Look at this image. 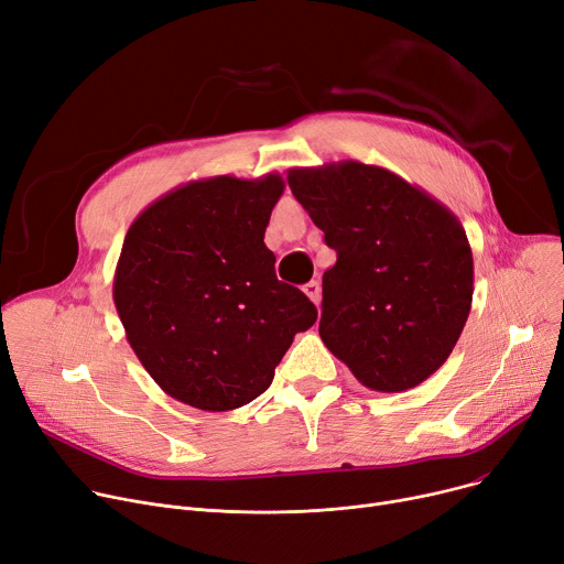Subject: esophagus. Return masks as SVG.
<instances>
[{"mask_svg":"<svg viewBox=\"0 0 564 564\" xmlns=\"http://www.w3.org/2000/svg\"><path fill=\"white\" fill-rule=\"evenodd\" d=\"M305 293H307V297H310V301L314 303V305H318L321 303V284L316 282V280H312V282H307L305 284V289H303Z\"/></svg>","mask_w":564,"mask_h":564,"instance_id":"34e87169","label":"esophagus"}]
</instances>
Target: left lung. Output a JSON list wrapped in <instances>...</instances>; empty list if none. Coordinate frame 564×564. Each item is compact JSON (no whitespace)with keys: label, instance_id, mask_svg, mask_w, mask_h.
<instances>
[{"label":"left lung","instance_id":"8db88e82","mask_svg":"<svg viewBox=\"0 0 564 564\" xmlns=\"http://www.w3.org/2000/svg\"><path fill=\"white\" fill-rule=\"evenodd\" d=\"M291 193L337 252L318 335L373 391H408L453 352L474 297L457 216L423 188L359 161L291 169Z\"/></svg>","mask_w":564,"mask_h":564}]
</instances>
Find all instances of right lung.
Masks as SVG:
<instances>
[{"label":"right lung","mask_w":564,"mask_h":564,"mask_svg":"<svg viewBox=\"0 0 564 564\" xmlns=\"http://www.w3.org/2000/svg\"><path fill=\"white\" fill-rule=\"evenodd\" d=\"M284 180L216 175L161 195L127 229L113 303L129 346L171 395L205 412L248 405L273 382L310 297L263 243Z\"/></svg>","instance_id":"obj_1"}]
</instances>
